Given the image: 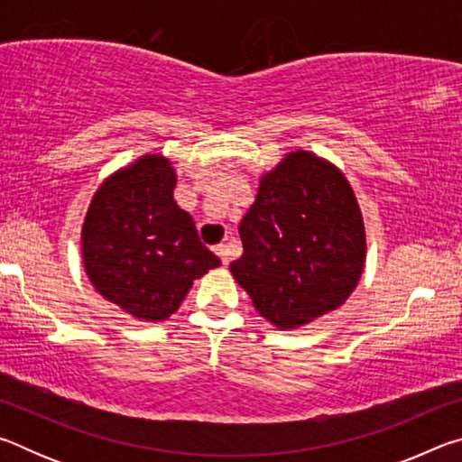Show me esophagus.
<instances>
[{
  "instance_id": "34e87169",
  "label": "esophagus",
  "mask_w": 462,
  "mask_h": 462,
  "mask_svg": "<svg viewBox=\"0 0 462 462\" xmlns=\"http://www.w3.org/2000/svg\"><path fill=\"white\" fill-rule=\"evenodd\" d=\"M214 250H216V254L220 256L222 264H228V263H230V248H228V246H226V245H217Z\"/></svg>"
}]
</instances>
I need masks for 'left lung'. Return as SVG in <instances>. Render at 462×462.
Instances as JSON below:
<instances>
[{"label":"left lung","mask_w":462,"mask_h":462,"mask_svg":"<svg viewBox=\"0 0 462 462\" xmlns=\"http://www.w3.org/2000/svg\"><path fill=\"white\" fill-rule=\"evenodd\" d=\"M234 279L259 314L281 330L340 308L365 267V226L338 169L295 151L261 179L238 226Z\"/></svg>","instance_id":"1"}]
</instances>
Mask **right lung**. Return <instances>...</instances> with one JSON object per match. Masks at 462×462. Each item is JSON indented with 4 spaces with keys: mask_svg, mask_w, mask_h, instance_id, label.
Returning <instances> with one entry per match:
<instances>
[{
    "mask_svg": "<svg viewBox=\"0 0 462 462\" xmlns=\"http://www.w3.org/2000/svg\"><path fill=\"white\" fill-rule=\"evenodd\" d=\"M175 171L146 154L112 175L85 216L83 264L93 287L130 316L159 322L181 306L193 279L220 259L173 198Z\"/></svg>",
    "mask_w": 462,
    "mask_h": 462,
    "instance_id": "add662e5",
    "label": "right lung"
}]
</instances>
